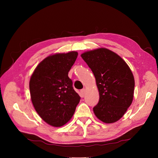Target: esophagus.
Listing matches in <instances>:
<instances>
[{"label":"esophagus","instance_id":"obj_1","mask_svg":"<svg viewBox=\"0 0 158 158\" xmlns=\"http://www.w3.org/2000/svg\"><path fill=\"white\" fill-rule=\"evenodd\" d=\"M80 93H81V94H82V96H84V95L85 94V89H81V90H80Z\"/></svg>","mask_w":158,"mask_h":158}]
</instances>
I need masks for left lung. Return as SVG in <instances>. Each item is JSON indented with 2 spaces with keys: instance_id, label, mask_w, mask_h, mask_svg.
Returning a JSON list of instances; mask_svg holds the SVG:
<instances>
[{
  "instance_id": "left-lung-1",
  "label": "left lung",
  "mask_w": 158,
  "mask_h": 158,
  "mask_svg": "<svg viewBox=\"0 0 158 158\" xmlns=\"http://www.w3.org/2000/svg\"><path fill=\"white\" fill-rule=\"evenodd\" d=\"M81 56L94 73L99 91L94 114L103 123L117 122L133 100L135 78L131 69L120 56L106 48L84 52Z\"/></svg>"
}]
</instances>
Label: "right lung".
<instances>
[{"label":"right lung","mask_w":158,"mask_h":158,"mask_svg":"<svg viewBox=\"0 0 158 158\" xmlns=\"http://www.w3.org/2000/svg\"><path fill=\"white\" fill-rule=\"evenodd\" d=\"M77 56L76 51L49 55L37 66L30 78L33 106L51 126L60 127L69 122L80 102L68 76Z\"/></svg>","instance_id":"add662e5"}]
</instances>
